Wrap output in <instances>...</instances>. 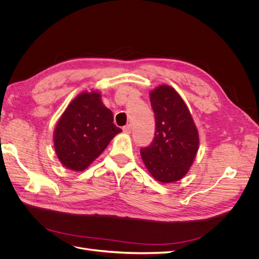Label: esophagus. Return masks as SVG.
<instances>
[{"label":"esophagus","instance_id":"obj_1","mask_svg":"<svg viewBox=\"0 0 259 259\" xmlns=\"http://www.w3.org/2000/svg\"><path fill=\"white\" fill-rule=\"evenodd\" d=\"M123 132L125 133V134H130V133L132 132L131 125H130V124H127V125H125V126H123Z\"/></svg>","mask_w":259,"mask_h":259}]
</instances>
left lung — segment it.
Wrapping results in <instances>:
<instances>
[{"instance_id": "1", "label": "left lung", "mask_w": 259, "mask_h": 259, "mask_svg": "<svg viewBox=\"0 0 259 259\" xmlns=\"http://www.w3.org/2000/svg\"><path fill=\"white\" fill-rule=\"evenodd\" d=\"M155 116L152 143L140 149L150 174L161 183L182 179L189 170L198 152L199 134L183 98L168 85L150 93Z\"/></svg>"}]
</instances>
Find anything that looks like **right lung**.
I'll return each instance as SVG.
<instances>
[{
  "mask_svg": "<svg viewBox=\"0 0 259 259\" xmlns=\"http://www.w3.org/2000/svg\"><path fill=\"white\" fill-rule=\"evenodd\" d=\"M121 132L113 123L111 110L100 100V94L83 93L71 101L56 125L55 151L66 167L84 170Z\"/></svg>",
  "mask_w": 259,
  "mask_h": 259,
  "instance_id": "right-lung-1",
  "label": "right lung"
}]
</instances>
